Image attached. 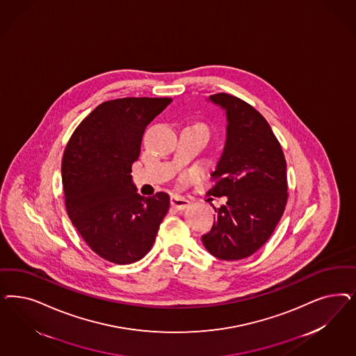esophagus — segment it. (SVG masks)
<instances>
[{
	"mask_svg": "<svg viewBox=\"0 0 356 356\" xmlns=\"http://www.w3.org/2000/svg\"><path fill=\"white\" fill-rule=\"evenodd\" d=\"M170 204H172V208H175V209H178V211H184L186 209L187 207H190V200H187V199H184V197H181V196L178 195H172V199H170Z\"/></svg>",
	"mask_w": 356,
	"mask_h": 356,
	"instance_id": "obj_1",
	"label": "esophagus"
}]
</instances>
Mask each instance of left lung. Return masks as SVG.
I'll list each match as a JSON object with an SVG mask.
<instances>
[{
	"mask_svg": "<svg viewBox=\"0 0 356 356\" xmlns=\"http://www.w3.org/2000/svg\"><path fill=\"white\" fill-rule=\"evenodd\" d=\"M227 114V141L208 194L227 196L216 221L202 236L208 252L238 261L261 249L274 233L288 199L287 163L267 120L252 104L218 92L209 97Z\"/></svg>",
	"mask_w": 356,
	"mask_h": 356,
	"instance_id": "left-lung-1",
	"label": "left lung"
}]
</instances>
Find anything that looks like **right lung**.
I'll return each mask as SVG.
<instances>
[{
    "instance_id": "right-lung-1",
    "label": "right lung",
    "mask_w": 356,
    "mask_h": 356,
    "mask_svg": "<svg viewBox=\"0 0 356 356\" xmlns=\"http://www.w3.org/2000/svg\"><path fill=\"white\" fill-rule=\"evenodd\" d=\"M172 101L129 97L104 102L81 122L64 150L67 213L83 241L108 262L144 258L169 211V195H140L131 172L145 128Z\"/></svg>"
}]
</instances>
